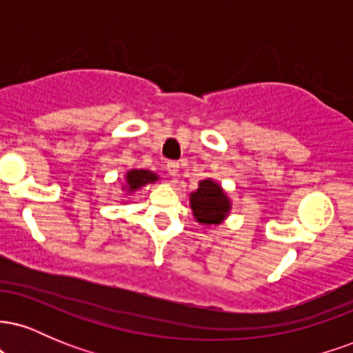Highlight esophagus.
I'll return each instance as SVG.
<instances>
[{
  "label": "esophagus",
  "instance_id": "esophagus-1",
  "mask_svg": "<svg viewBox=\"0 0 353 353\" xmlns=\"http://www.w3.org/2000/svg\"><path fill=\"white\" fill-rule=\"evenodd\" d=\"M165 171L169 172V176H176V172L179 171V163H176V161H169V163L165 164Z\"/></svg>",
  "mask_w": 353,
  "mask_h": 353
}]
</instances>
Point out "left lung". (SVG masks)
Here are the masks:
<instances>
[{
    "label": "left lung",
    "instance_id": "left-lung-1",
    "mask_svg": "<svg viewBox=\"0 0 353 353\" xmlns=\"http://www.w3.org/2000/svg\"><path fill=\"white\" fill-rule=\"evenodd\" d=\"M190 208L197 222L204 225H216L224 221L230 210V202L225 192L214 181L199 182V189L190 194Z\"/></svg>",
    "mask_w": 353,
    "mask_h": 353
}]
</instances>
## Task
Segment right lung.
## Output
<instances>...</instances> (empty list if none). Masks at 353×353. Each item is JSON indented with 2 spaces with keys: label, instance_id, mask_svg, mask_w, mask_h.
<instances>
[{
  "label": "right lung",
  "instance_id": "obj_1",
  "mask_svg": "<svg viewBox=\"0 0 353 353\" xmlns=\"http://www.w3.org/2000/svg\"><path fill=\"white\" fill-rule=\"evenodd\" d=\"M125 181H128V192H134V190L143 188L144 184L157 181V176L151 171H144V169L137 171V169H134V171L128 172Z\"/></svg>",
  "mask_w": 353,
  "mask_h": 353
}]
</instances>
